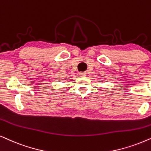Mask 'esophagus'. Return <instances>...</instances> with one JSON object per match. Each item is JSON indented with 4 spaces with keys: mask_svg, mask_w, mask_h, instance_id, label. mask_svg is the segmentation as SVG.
<instances>
[{
    "mask_svg": "<svg viewBox=\"0 0 151 151\" xmlns=\"http://www.w3.org/2000/svg\"><path fill=\"white\" fill-rule=\"evenodd\" d=\"M86 74H87V73H86V72H80V76H85Z\"/></svg>",
    "mask_w": 151,
    "mask_h": 151,
    "instance_id": "esophagus-1",
    "label": "esophagus"
}]
</instances>
